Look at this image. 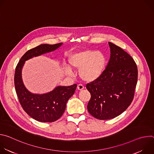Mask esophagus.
Listing matches in <instances>:
<instances>
[{"label":"esophagus","instance_id":"esophagus-1","mask_svg":"<svg viewBox=\"0 0 154 154\" xmlns=\"http://www.w3.org/2000/svg\"><path fill=\"white\" fill-rule=\"evenodd\" d=\"M83 89H84V86L80 84L77 85V90H79V91H82Z\"/></svg>","mask_w":154,"mask_h":154}]
</instances>
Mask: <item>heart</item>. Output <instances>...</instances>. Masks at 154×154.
Here are the masks:
<instances>
[{"label":"heart","instance_id":"b5f03b06","mask_svg":"<svg viewBox=\"0 0 154 154\" xmlns=\"http://www.w3.org/2000/svg\"><path fill=\"white\" fill-rule=\"evenodd\" d=\"M69 63L72 69L79 70V77L83 81L92 82L103 74L106 59L102 52L85 49L72 53L69 56ZM65 71L68 74H71L69 68H66Z\"/></svg>","mask_w":154,"mask_h":154}]
</instances>
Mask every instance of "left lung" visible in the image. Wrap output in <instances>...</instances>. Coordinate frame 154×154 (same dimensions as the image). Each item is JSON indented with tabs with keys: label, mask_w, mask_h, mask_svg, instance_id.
Segmentation results:
<instances>
[{
	"label": "left lung",
	"mask_w": 154,
	"mask_h": 154,
	"mask_svg": "<svg viewBox=\"0 0 154 154\" xmlns=\"http://www.w3.org/2000/svg\"><path fill=\"white\" fill-rule=\"evenodd\" d=\"M110 58L103 74L86 84L91 94L88 112L94 118L113 119L128 107L132 102L138 80L137 64L120 47L108 42Z\"/></svg>",
	"instance_id": "1"
}]
</instances>
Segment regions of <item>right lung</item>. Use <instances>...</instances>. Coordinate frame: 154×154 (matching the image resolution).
<instances>
[{
  "mask_svg": "<svg viewBox=\"0 0 154 154\" xmlns=\"http://www.w3.org/2000/svg\"><path fill=\"white\" fill-rule=\"evenodd\" d=\"M62 44L60 42L52 45L45 44L29 50L21 57L15 69L14 86L20 104L31 118L39 122H54L63 115L68 100L75 93L77 84L69 86H59L46 94H33L26 89L23 82L22 69L26 61L54 51Z\"/></svg>",
  "mask_w": 154,
  "mask_h": 154,
  "instance_id": "1",
  "label": "right lung"
}]
</instances>
